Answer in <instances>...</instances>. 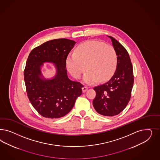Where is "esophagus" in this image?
Masks as SVG:
<instances>
[{
  "instance_id": "1",
  "label": "esophagus",
  "mask_w": 160,
  "mask_h": 160,
  "mask_svg": "<svg viewBox=\"0 0 160 160\" xmlns=\"http://www.w3.org/2000/svg\"><path fill=\"white\" fill-rule=\"evenodd\" d=\"M88 88L87 87H82V89L83 92H85L88 90Z\"/></svg>"
}]
</instances>
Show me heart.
<instances>
[{"label":"heart","instance_id":"heart-1","mask_svg":"<svg viewBox=\"0 0 160 160\" xmlns=\"http://www.w3.org/2000/svg\"><path fill=\"white\" fill-rule=\"evenodd\" d=\"M117 60L113 47L102 42L89 41L79 45L74 53L69 54L66 63L68 71L77 79L87 68L83 82L92 85L98 80L104 82L111 77L116 69Z\"/></svg>","mask_w":160,"mask_h":160}]
</instances>
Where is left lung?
I'll return each mask as SVG.
<instances>
[{
    "label": "left lung",
    "mask_w": 160,
    "mask_h": 160,
    "mask_svg": "<svg viewBox=\"0 0 160 160\" xmlns=\"http://www.w3.org/2000/svg\"><path fill=\"white\" fill-rule=\"evenodd\" d=\"M108 36L117 54V69L107 82L93 88L96 97L93 100V105L99 114L113 117L122 112L129 102L134 75L127 51L113 37Z\"/></svg>",
    "instance_id": "left-lung-1"
}]
</instances>
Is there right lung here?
<instances>
[{"instance_id": "1", "label": "right lung", "mask_w": 160, "mask_h": 160, "mask_svg": "<svg viewBox=\"0 0 160 160\" xmlns=\"http://www.w3.org/2000/svg\"><path fill=\"white\" fill-rule=\"evenodd\" d=\"M76 42L67 39L47 42L34 48L26 61L24 80L26 92L32 106L42 117L59 118L73 108L82 94L83 85L68 77L66 61ZM54 64L56 74L46 79L41 72L43 63Z\"/></svg>"}]
</instances>
